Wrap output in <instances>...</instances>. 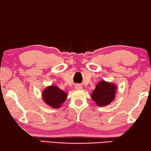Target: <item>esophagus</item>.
<instances>
[{
	"label": "esophagus",
	"mask_w": 151,
	"mask_h": 151,
	"mask_svg": "<svg viewBox=\"0 0 151 151\" xmlns=\"http://www.w3.org/2000/svg\"><path fill=\"white\" fill-rule=\"evenodd\" d=\"M81 88H82V86H81V85H77L76 86V90H81Z\"/></svg>",
	"instance_id": "obj_1"
}]
</instances>
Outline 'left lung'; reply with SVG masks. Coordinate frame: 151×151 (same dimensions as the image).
Masks as SVG:
<instances>
[{
	"instance_id": "obj_1",
	"label": "left lung",
	"mask_w": 151,
	"mask_h": 151,
	"mask_svg": "<svg viewBox=\"0 0 151 151\" xmlns=\"http://www.w3.org/2000/svg\"><path fill=\"white\" fill-rule=\"evenodd\" d=\"M116 92V86L114 83L100 81L96 86L91 97L98 106H106L114 101Z\"/></svg>"
}]
</instances>
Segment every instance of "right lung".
<instances>
[{"mask_svg":"<svg viewBox=\"0 0 151 151\" xmlns=\"http://www.w3.org/2000/svg\"><path fill=\"white\" fill-rule=\"evenodd\" d=\"M42 98L49 106L58 108L66 100L67 93L60 90L58 86H50L44 90L42 93Z\"/></svg>","mask_w":151,"mask_h":151,"instance_id":"right-lung-1","label":"right lung"}]
</instances>
